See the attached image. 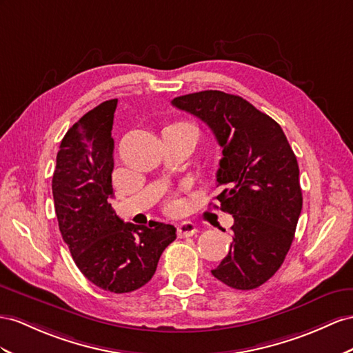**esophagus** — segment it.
Returning <instances> with one entry per match:
<instances>
[{
  "label": "esophagus",
  "instance_id": "1",
  "mask_svg": "<svg viewBox=\"0 0 353 353\" xmlns=\"http://www.w3.org/2000/svg\"><path fill=\"white\" fill-rule=\"evenodd\" d=\"M196 231L198 230L195 227V223L189 222V221H185V222L177 225V236L179 237H191Z\"/></svg>",
  "mask_w": 353,
  "mask_h": 353
}]
</instances>
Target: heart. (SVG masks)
I'll return each mask as SVG.
<instances>
[{
	"label": "heart",
	"mask_w": 353,
	"mask_h": 353,
	"mask_svg": "<svg viewBox=\"0 0 353 353\" xmlns=\"http://www.w3.org/2000/svg\"><path fill=\"white\" fill-rule=\"evenodd\" d=\"M173 207H174V204H171V209H173Z\"/></svg>",
	"instance_id": "b5f03b06"
}]
</instances>
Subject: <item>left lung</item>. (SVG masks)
<instances>
[{
    "instance_id": "obj_1",
    "label": "left lung",
    "mask_w": 353,
    "mask_h": 353,
    "mask_svg": "<svg viewBox=\"0 0 353 353\" xmlns=\"http://www.w3.org/2000/svg\"><path fill=\"white\" fill-rule=\"evenodd\" d=\"M201 119L222 148L216 182L232 214L228 255L212 274L234 289L265 283L283 264L303 209L300 168L280 125L246 99L201 90L171 101Z\"/></svg>"
}]
</instances>
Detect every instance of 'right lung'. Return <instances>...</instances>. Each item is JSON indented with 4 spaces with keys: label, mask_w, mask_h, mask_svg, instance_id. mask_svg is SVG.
I'll return each instance as SVG.
<instances>
[{
    "label": "right lung",
    "mask_w": 353,
    "mask_h": 353,
    "mask_svg": "<svg viewBox=\"0 0 353 353\" xmlns=\"http://www.w3.org/2000/svg\"><path fill=\"white\" fill-rule=\"evenodd\" d=\"M117 99L83 114L61 141L52 192L61 236L83 276L104 291L131 292L155 274L176 240L173 225L125 223L110 204Z\"/></svg>",
    "instance_id": "obj_1"
}]
</instances>
